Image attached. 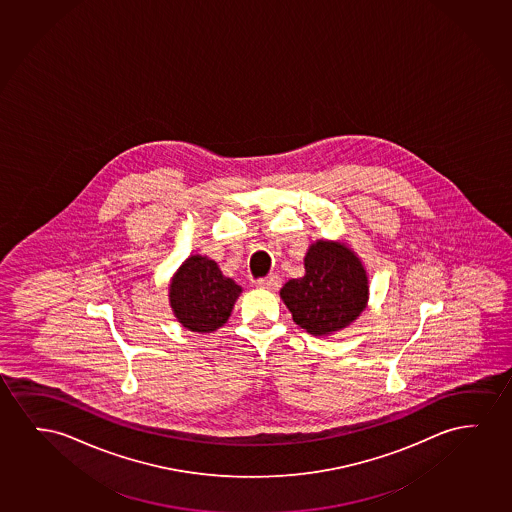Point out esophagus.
I'll return each mask as SVG.
<instances>
[{"instance_id": "obj_1", "label": "esophagus", "mask_w": 512, "mask_h": 512, "mask_svg": "<svg viewBox=\"0 0 512 512\" xmlns=\"http://www.w3.org/2000/svg\"><path fill=\"white\" fill-rule=\"evenodd\" d=\"M258 286L268 289V291H277V289L281 288V279L277 275H267L263 279H258Z\"/></svg>"}]
</instances>
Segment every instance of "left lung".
Instances as JSON below:
<instances>
[{
	"instance_id": "obj_1",
	"label": "left lung",
	"mask_w": 512,
	"mask_h": 512,
	"mask_svg": "<svg viewBox=\"0 0 512 512\" xmlns=\"http://www.w3.org/2000/svg\"><path fill=\"white\" fill-rule=\"evenodd\" d=\"M305 275L281 289L293 321L314 337L353 323L368 302L367 270L344 242L317 240L305 254Z\"/></svg>"
}]
</instances>
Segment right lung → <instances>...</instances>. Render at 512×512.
<instances>
[{"mask_svg":"<svg viewBox=\"0 0 512 512\" xmlns=\"http://www.w3.org/2000/svg\"><path fill=\"white\" fill-rule=\"evenodd\" d=\"M242 288L224 277L214 260L189 256L170 282V307L184 328L191 332L212 333L221 328L237 302Z\"/></svg>","mask_w":512,"mask_h":512,"instance_id":"1","label":"right lung"}]
</instances>
